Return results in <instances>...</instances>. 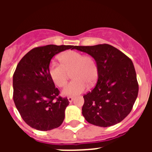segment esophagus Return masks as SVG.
Segmentation results:
<instances>
[{
	"instance_id": "obj_1",
	"label": "esophagus",
	"mask_w": 152,
	"mask_h": 152,
	"mask_svg": "<svg viewBox=\"0 0 152 152\" xmlns=\"http://www.w3.org/2000/svg\"><path fill=\"white\" fill-rule=\"evenodd\" d=\"M68 100L69 102H72L74 100L73 96H68Z\"/></svg>"
}]
</instances>
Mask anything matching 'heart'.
Instances as JSON below:
<instances>
[{
	"mask_svg": "<svg viewBox=\"0 0 152 152\" xmlns=\"http://www.w3.org/2000/svg\"><path fill=\"white\" fill-rule=\"evenodd\" d=\"M61 64L55 61L49 65V73L53 82L59 88L67 84L68 72L72 80L63 90V94L75 96L84 92L88 84L92 85L97 79L98 67L92 56H84L77 51H68L59 57Z\"/></svg>",
	"mask_w": 152,
	"mask_h": 152,
	"instance_id": "b5f03b06",
	"label": "heart"
}]
</instances>
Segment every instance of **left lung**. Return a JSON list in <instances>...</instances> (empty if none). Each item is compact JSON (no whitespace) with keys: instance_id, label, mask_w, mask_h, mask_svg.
Here are the masks:
<instances>
[{"instance_id":"obj_1","label":"left lung","mask_w":152,"mask_h":152,"mask_svg":"<svg viewBox=\"0 0 152 152\" xmlns=\"http://www.w3.org/2000/svg\"><path fill=\"white\" fill-rule=\"evenodd\" d=\"M74 49L92 56L98 67L96 86L84 95V117L91 124L100 127L120 123L130 113L139 93L132 60L108 44L75 45Z\"/></svg>"}]
</instances>
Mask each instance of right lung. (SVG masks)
I'll list each match as a JSON object with an SVG mask.
<instances>
[{
  "label": "right lung",
  "mask_w": 152,
  "mask_h": 152,
  "mask_svg": "<svg viewBox=\"0 0 152 152\" xmlns=\"http://www.w3.org/2000/svg\"><path fill=\"white\" fill-rule=\"evenodd\" d=\"M73 45H48L34 48L17 64L13 76V101L24 122L40 131L59 127L69 101L59 96L49 73L54 56Z\"/></svg>",
  "instance_id": "right-lung-1"
}]
</instances>
